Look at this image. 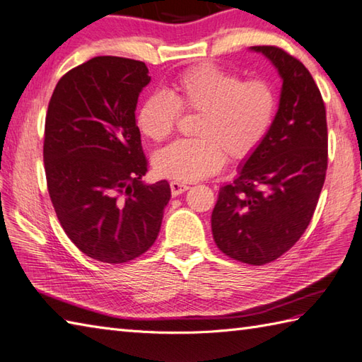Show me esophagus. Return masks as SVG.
<instances>
[{
    "instance_id": "esophagus-1",
    "label": "esophagus",
    "mask_w": 362,
    "mask_h": 362,
    "mask_svg": "<svg viewBox=\"0 0 362 362\" xmlns=\"http://www.w3.org/2000/svg\"><path fill=\"white\" fill-rule=\"evenodd\" d=\"M169 187H171V193L173 196H179L182 193H185V191L189 188L187 183L183 182H179V180H173L171 183H169Z\"/></svg>"
}]
</instances>
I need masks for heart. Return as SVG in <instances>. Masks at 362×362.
Returning <instances> with one entry per match:
<instances>
[{"label": "heart", "mask_w": 362, "mask_h": 362, "mask_svg": "<svg viewBox=\"0 0 362 362\" xmlns=\"http://www.w3.org/2000/svg\"><path fill=\"white\" fill-rule=\"evenodd\" d=\"M275 105V93L266 81H241L202 64L177 76L168 96L146 98L136 112V126L148 140L161 143L175 132L179 112L201 115L194 140L177 141L153 157L160 175L193 182L216 174L227 157L247 160L267 135Z\"/></svg>", "instance_id": "1"}]
</instances>
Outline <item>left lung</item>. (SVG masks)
Returning <instances> with one entry per match:
<instances>
[{
  "instance_id": "left-lung-1",
  "label": "left lung",
  "mask_w": 362,
  "mask_h": 362,
  "mask_svg": "<svg viewBox=\"0 0 362 362\" xmlns=\"http://www.w3.org/2000/svg\"><path fill=\"white\" fill-rule=\"evenodd\" d=\"M279 70L280 107L263 143L236 179L219 189L211 213L218 249L245 264L281 257L305 233L328 166L327 112L311 73L279 46H252Z\"/></svg>"
}]
</instances>
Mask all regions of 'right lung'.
Returning <instances> with one entry per match:
<instances>
[{
	"label": "right lung",
	"instance_id": "right-lung-1",
	"mask_svg": "<svg viewBox=\"0 0 362 362\" xmlns=\"http://www.w3.org/2000/svg\"><path fill=\"white\" fill-rule=\"evenodd\" d=\"M144 62L99 56L65 73L45 119L46 185L60 226L87 257L119 264L156 243L171 197L146 185L148 158L135 122Z\"/></svg>",
	"mask_w": 362,
	"mask_h": 362
}]
</instances>
